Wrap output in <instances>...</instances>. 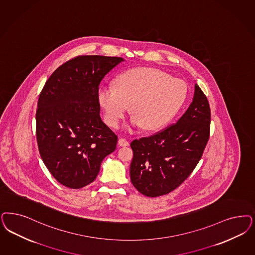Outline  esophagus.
<instances>
[{"instance_id": "esophagus-1", "label": "esophagus", "mask_w": 255, "mask_h": 255, "mask_svg": "<svg viewBox=\"0 0 255 255\" xmlns=\"http://www.w3.org/2000/svg\"><path fill=\"white\" fill-rule=\"evenodd\" d=\"M119 145H120V146H122V147L128 146V145H129V142L126 140L125 138H120V139H119Z\"/></svg>"}]
</instances>
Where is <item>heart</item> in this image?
Segmentation results:
<instances>
[{
    "label": "heart",
    "mask_w": 255,
    "mask_h": 255,
    "mask_svg": "<svg viewBox=\"0 0 255 255\" xmlns=\"http://www.w3.org/2000/svg\"><path fill=\"white\" fill-rule=\"evenodd\" d=\"M186 94L183 80L154 68H134L120 74L115 88H99L98 102L109 126L117 128L131 106L132 125L152 131L165 126L175 116Z\"/></svg>",
    "instance_id": "b5f03b06"
}]
</instances>
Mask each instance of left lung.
Segmentation results:
<instances>
[{
  "mask_svg": "<svg viewBox=\"0 0 255 255\" xmlns=\"http://www.w3.org/2000/svg\"><path fill=\"white\" fill-rule=\"evenodd\" d=\"M210 123L208 100L196 84L193 101L177 123L131 143L133 186L147 197H159L182 185L202 158Z\"/></svg>",
  "mask_w": 255,
  "mask_h": 255,
  "instance_id": "8db88e82",
  "label": "left lung"
}]
</instances>
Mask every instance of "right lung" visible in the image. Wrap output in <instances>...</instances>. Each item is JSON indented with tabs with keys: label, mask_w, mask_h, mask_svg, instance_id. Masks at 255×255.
Masks as SVG:
<instances>
[{
	"label": "right lung",
	"mask_w": 255,
	"mask_h": 255,
	"mask_svg": "<svg viewBox=\"0 0 255 255\" xmlns=\"http://www.w3.org/2000/svg\"><path fill=\"white\" fill-rule=\"evenodd\" d=\"M122 57L81 55L54 70L42 88L35 114L38 150L55 180L79 189L92 183L118 136L100 117L101 81Z\"/></svg>",
	"instance_id": "add662e5"
}]
</instances>
